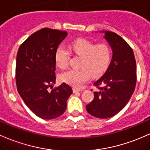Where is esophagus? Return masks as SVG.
<instances>
[{"instance_id":"34e87169","label":"esophagus","mask_w":150,"mask_h":150,"mask_svg":"<svg viewBox=\"0 0 150 150\" xmlns=\"http://www.w3.org/2000/svg\"><path fill=\"white\" fill-rule=\"evenodd\" d=\"M72 91H73L74 93H78V92H80V90H78V89H77V88H73L72 89Z\"/></svg>"}]
</instances>
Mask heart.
<instances>
[{"label": "heart", "mask_w": 150, "mask_h": 150, "mask_svg": "<svg viewBox=\"0 0 150 150\" xmlns=\"http://www.w3.org/2000/svg\"><path fill=\"white\" fill-rule=\"evenodd\" d=\"M70 47L77 55L82 57L80 69H70L62 72L60 80L75 88H80L88 81L90 75L98 77L108 69L111 60V49L105 43L95 45L92 41L79 38L72 42ZM70 52L63 46H59L55 51V60L57 66L65 68L68 65Z\"/></svg>", "instance_id": "1"}]
</instances>
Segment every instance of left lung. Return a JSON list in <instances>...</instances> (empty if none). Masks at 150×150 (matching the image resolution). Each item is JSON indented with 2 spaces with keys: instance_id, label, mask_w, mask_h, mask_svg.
Wrapping results in <instances>:
<instances>
[{
  "instance_id": "8db88e82",
  "label": "left lung",
  "mask_w": 150,
  "mask_h": 150,
  "mask_svg": "<svg viewBox=\"0 0 150 150\" xmlns=\"http://www.w3.org/2000/svg\"><path fill=\"white\" fill-rule=\"evenodd\" d=\"M105 38L112 50V57L103 77L94 83L98 89L86 105L90 115L109 118L117 114L129 102L137 82L136 60L129 44L114 32L105 31Z\"/></svg>"
}]
</instances>
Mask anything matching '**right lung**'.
<instances>
[{
  "mask_svg": "<svg viewBox=\"0 0 150 150\" xmlns=\"http://www.w3.org/2000/svg\"><path fill=\"white\" fill-rule=\"evenodd\" d=\"M67 35L65 31L42 28L33 33L20 46L16 57V80L19 95L35 115L44 120L65 112L71 87L55 83V51Z\"/></svg>",
  "mask_w": 150,
  "mask_h": 150,
  "instance_id": "obj_1",
  "label": "right lung"
}]
</instances>
